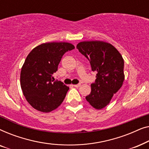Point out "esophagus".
Listing matches in <instances>:
<instances>
[{"instance_id": "obj_1", "label": "esophagus", "mask_w": 149, "mask_h": 149, "mask_svg": "<svg viewBox=\"0 0 149 149\" xmlns=\"http://www.w3.org/2000/svg\"><path fill=\"white\" fill-rule=\"evenodd\" d=\"M72 86H74V87H79L81 86V84H80V83H79V84H77V85H73Z\"/></svg>"}]
</instances>
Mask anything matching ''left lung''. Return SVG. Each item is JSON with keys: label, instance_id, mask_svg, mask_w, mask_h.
Listing matches in <instances>:
<instances>
[{"label": "left lung", "instance_id": "obj_1", "mask_svg": "<svg viewBox=\"0 0 149 149\" xmlns=\"http://www.w3.org/2000/svg\"><path fill=\"white\" fill-rule=\"evenodd\" d=\"M77 49L89 61L91 70L97 72L90 94L85 98L95 109H103L123 85V59L115 47L100 40L81 42Z\"/></svg>", "mask_w": 149, "mask_h": 149}]
</instances>
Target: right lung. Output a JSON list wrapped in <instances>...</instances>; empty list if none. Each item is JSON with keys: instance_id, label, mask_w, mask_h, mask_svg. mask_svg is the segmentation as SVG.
Segmentation results:
<instances>
[{"instance_id": "add662e5", "label": "right lung", "mask_w": 149, "mask_h": 149, "mask_svg": "<svg viewBox=\"0 0 149 149\" xmlns=\"http://www.w3.org/2000/svg\"><path fill=\"white\" fill-rule=\"evenodd\" d=\"M68 42H47L28 55L22 68L20 84L26 100L43 113L56 109L66 97L69 87L62 81H54L53 74L65 53L74 49Z\"/></svg>"}]
</instances>
